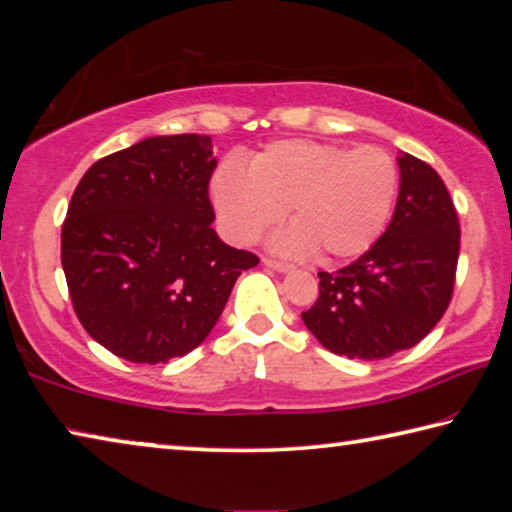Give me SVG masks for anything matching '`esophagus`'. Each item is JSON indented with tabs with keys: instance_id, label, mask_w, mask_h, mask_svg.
<instances>
[{
	"instance_id": "esophagus-1",
	"label": "esophagus",
	"mask_w": 512,
	"mask_h": 512,
	"mask_svg": "<svg viewBox=\"0 0 512 512\" xmlns=\"http://www.w3.org/2000/svg\"><path fill=\"white\" fill-rule=\"evenodd\" d=\"M263 263H265V267H270V270H274V272H288L290 267H293L283 261H274V258H263Z\"/></svg>"
}]
</instances>
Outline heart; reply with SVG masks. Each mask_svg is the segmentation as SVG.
Listing matches in <instances>:
<instances>
[{
    "instance_id": "heart-1",
    "label": "heart",
    "mask_w": 512,
    "mask_h": 512,
    "mask_svg": "<svg viewBox=\"0 0 512 512\" xmlns=\"http://www.w3.org/2000/svg\"><path fill=\"white\" fill-rule=\"evenodd\" d=\"M396 190V162L382 148L309 139L274 141L247 169L229 160L210 180L212 206L235 245H249L288 208L295 224L270 245L290 256L318 251L322 258L364 254L387 226Z\"/></svg>"
}]
</instances>
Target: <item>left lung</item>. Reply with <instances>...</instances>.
Listing matches in <instances>:
<instances>
[{
    "label": "left lung",
    "mask_w": 512,
    "mask_h": 512,
    "mask_svg": "<svg viewBox=\"0 0 512 512\" xmlns=\"http://www.w3.org/2000/svg\"><path fill=\"white\" fill-rule=\"evenodd\" d=\"M398 169L387 231L355 263L318 272V302L302 313L309 332L334 355L375 361L410 350L451 302L460 254L453 201L419 157L400 153Z\"/></svg>",
    "instance_id": "8db88e82"
}]
</instances>
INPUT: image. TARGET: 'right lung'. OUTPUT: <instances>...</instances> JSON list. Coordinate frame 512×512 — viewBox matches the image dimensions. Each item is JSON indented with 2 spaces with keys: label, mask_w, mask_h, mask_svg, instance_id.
<instances>
[{
  "label": "right lung",
  "mask_w": 512,
  "mask_h": 512,
  "mask_svg": "<svg viewBox=\"0 0 512 512\" xmlns=\"http://www.w3.org/2000/svg\"><path fill=\"white\" fill-rule=\"evenodd\" d=\"M215 167L210 137H148L102 157L77 185L61 265L77 318L116 357L167 364L192 352L258 265L210 226Z\"/></svg>",
  "instance_id": "right-lung-1"
}]
</instances>
